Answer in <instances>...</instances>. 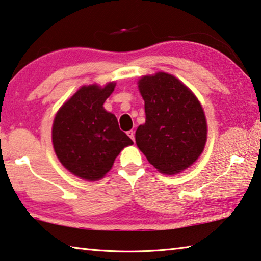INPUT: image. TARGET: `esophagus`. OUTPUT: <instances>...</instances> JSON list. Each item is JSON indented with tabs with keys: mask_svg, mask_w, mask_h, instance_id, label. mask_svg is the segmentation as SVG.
Segmentation results:
<instances>
[{
	"mask_svg": "<svg viewBox=\"0 0 261 261\" xmlns=\"http://www.w3.org/2000/svg\"><path fill=\"white\" fill-rule=\"evenodd\" d=\"M126 135L130 137V138L135 141V131L134 130H130V131H127L126 132Z\"/></svg>",
	"mask_w": 261,
	"mask_h": 261,
	"instance_id": "esophagus-1",
	"label": "esophagus"
}]
</instances>
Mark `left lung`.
Masks as SVG:
<instances>
[{
	"label": "left lung",
	"mask_w": 261,
	"mask_h": 261,
	"mask_svg": "<svg viewBox=\"0 0 261 261\" xmlns=\"http://www.w3.org/2000/svg\"><path fill=\"white\" fill-rule=\"evenodd\" d=\"M145 101V124L136 143L148 162L162 174H178L200 156L207 139L204 110L191 90L166 72L138 82Z\"/></svg>",
	"instance_id": "1"
}]
</instances>
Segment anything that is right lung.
Returning a JSON list of instances; mask_svg holds the SVG:
<instances>
[{
  "label": "right lung",
  "mask_w": 261,
  "mask_h": 261,
  "mask_svg": "<svg viewBox=\"0 0 261 261\" xmlns=\"http://www.w3.org/2000/svg\"><path fill=\"white\" fill-rule=\"evenodd\" d=\"M116 83L82 86L59 109L53 123V146L70 173L98 180L112 169L123 148L134 144L118 127L117 118L103 108Z\"/></svg>",
  "instance_id": "obj_1"
}]
</instances>
